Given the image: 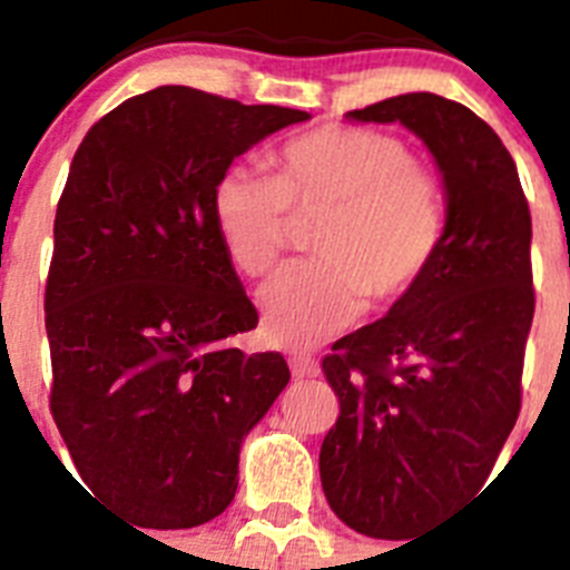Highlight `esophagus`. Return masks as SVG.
<instances>
[{
  "mask_svg": "<svg viewBox=\"0 0 570 570\" xmlns=\"http://www.w3.org/2000/svg\"><path fill=\"white\" fill-rule=\"evenodd\" d=\"M289 368H292V377L295 381H304V377H317L321 366L312 355H292L289 357Z\"/></svg>",
  "mask_w": 570,
  "mask_h": 570,
  "instance_id": "esophagus-1",
  "label": "esophagus"
}]
</instances>
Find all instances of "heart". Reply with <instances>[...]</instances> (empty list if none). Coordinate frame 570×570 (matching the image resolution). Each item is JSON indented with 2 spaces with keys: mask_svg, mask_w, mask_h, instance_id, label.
<instances>
[{
  "mask_svg": "<svg viewBox=\"0 0 570 570\" xmlns=\"http://www.w3.org/2000/svg\"><path fill=\"white\" fill-rule=\"evenodd\" d=\"M275 164V176L229 164L209 198L229 261L253 278L278 264L295 222H317V258L286 266L261 289L266 341L317 346L366 301L381 309L417 289L443 247L445 196L400 138L326 125L289 138Z\"/></svg>",
  "mask_w": 570,
  "mask_h": 570,
  "instance_id": "heart-1",
  "label": "heart"
}]
</instances>
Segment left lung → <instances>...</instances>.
<instances>
[{
  "label": "left lung",
  "mask_w": 570,
  "mask_h": 570,
  "mask_svg": "<svg viewBox=\"0 0 570 570\" xmlns=\"http://www.w3.org/2000/svg\"><path fill=\"white\" fill-rule=\"evenodd\" d=\"M423 138L445 184L432 269L323 357L341 414L321 445L332 511L406 540L489 480L522 403L534 321L531 213L500 136L460 101L406 94L346 112Z\"/></svg>",
  "instance_id": "8db88e82"
}]
</instances>
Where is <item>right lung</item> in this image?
Returning a JSON list of instances; mask_svg holds the SVG:
<instances>
[{"mask_svg": "<svg viewBox=\"0 0 570 570\" xmlns=\"http://www.w3.org/2000/svg\"><path fill=\"white\" fill-rule=\"evenodd\" d=\"M309 119L164 85L101 116L76 150L45 286L50 412L81 483L145 528H193L238 489L240 440L289 366L244 355L258 326L213 224L215 178Z\"/></svg>", "mask_w": 570, "mask_h": 570, "instance_id": "1", "label": "right lung"}]
</instances>
